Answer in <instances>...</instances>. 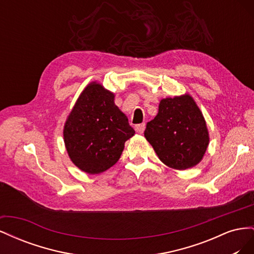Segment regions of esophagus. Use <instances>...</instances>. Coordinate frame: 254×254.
<instances>
[{
	"label": "esophagus",
	"mask_w": 254,
	"mask_h": 254,
	"mask_svg": "<svg viewBox=\"0 0 254 254\" xmlns=\"http://www.w3.org/2000/svg\"><path fill=\"white\" fill-rule=\"evenodd\" d=\"M145 127H146L145 123H142V124L136 125V126H135L136 132H137V133H143V132H144V130H145Z\"/></svg>",
	"instance_id": "1"
}]
</instances>
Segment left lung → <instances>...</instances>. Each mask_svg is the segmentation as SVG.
<instances>
[{
  "mask_svg": "<svg viewBox=\"0 0 254 254\" xmlns=\"http://www.w3.org/2000/svg\"><path fill=\"white\" fill-rule=\"evenodd\" d=\"M144 135L159 159L179 171L200 162L210 141L203 115L189 94L163 98Z\"/></svg>",
  "mask_w": 254,
  "mask_h": 254,
  "instance_id": "8db88e82",
  "label": "left lung"
}]
</instances>
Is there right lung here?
<instances>
[{"mask_svg": "<svg viewBox=\"0 0 254 254\" xmlns=\"http://www.w3.org/2000/svg\"><path fill=\"white\" fill-rule=\"evenodd\" d=\"M134 133L126 115L115 106L114 94L95 81L84 88L64 128L68 157L91 175L117 163L125 142Z\"/></svg>", "mask_w": 254, "mask_h": 254, "instance_id": "obj_1", "label": "right lung"}]
</instances>
